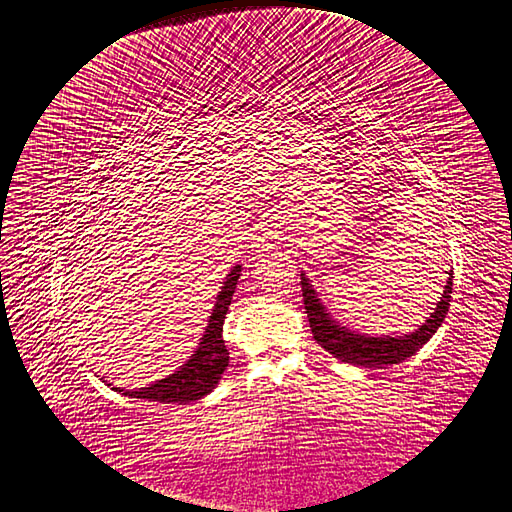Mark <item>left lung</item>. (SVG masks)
<instances>
[{"label": "left lung", "instance_id": "obj_1", "mask_svg": "<svg viewBox=\"0 0 512 512\" xmlns=\"http://www.w3.org/2000/svg\"><path fill=\"white\" fill-rule=\"evenodd\" d=\"M302 276V295H304V308L310 323L312 338H315L327 353H332L344 364L351 366H364V368H383L389 364H400L406 357L415 355L421 346L430 340L436 329L442 325L444 317L449 312V302L453 293V274L449 272V280L444 285L442 298L436 304L434 312L419 329L404 336H364L351 332L338 321L332 319L327 308L321 304L317 291L312 289L308 278Z\"/></svg>", "mask_w": 512, "mask_h": 512}]
</instances>
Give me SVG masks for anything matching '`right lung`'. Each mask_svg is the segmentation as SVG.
I'll return each instance as SVG.
<instances>
[{
    "instance_id": "add662e5",
    "label": "right lung",
    "mask_w": 512,
    "mask_h": 512,
    "mask_svg": "<svg viewBox=\"0 0 512 512\" xmlns=\"http://www.w3.org/2000/svg\"><path fill=\"white\" fill-rule=\"evenodd\" d=\"M240 272L242 266H234L232 272L225 276L223 287L217 295V302H214L212 315L208 319L206 332L200 340V346H197L187 364L180 366L174 374L138 391H129L121 387L112 389L127 395V398H140L161 404H189L204 398V395H208L217 387L221 381V374L229 364V353L223 340V321L229 304H232V295L238 285Z\"/></svg>"
}]
</instances>
